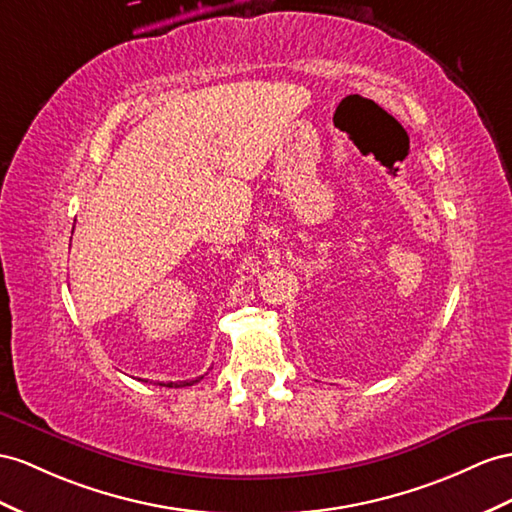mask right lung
<instances>
[{
  "label": "right lung",
  "mask_w": 512,
  "mask_h": 512,
  "mask_svg": "<svg viewBox=\"0 0 512 512\" xmlns=\"http://www.w3.org/2000/svg\"><path fill=\"white\" fill-rule=\"evenodd\" d=\"M194 383H199V378H194V381H181V383H166V387H190ZM164 385V383H160Z\"/></svg>",
  "instance_id": "1"
}]
</instances>
